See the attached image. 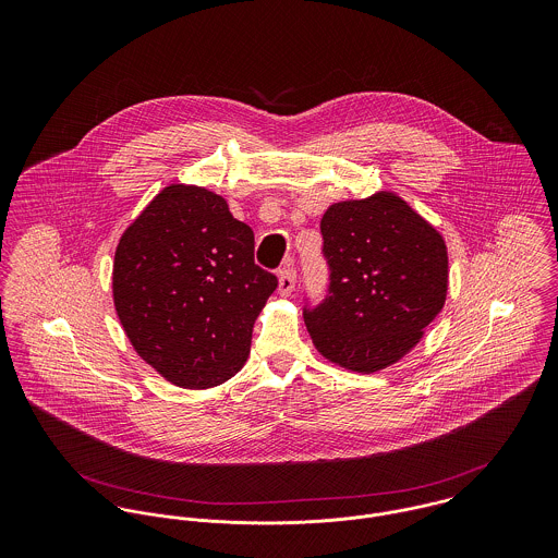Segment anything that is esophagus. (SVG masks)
Wrapping results in <instances>:
<instances>
[{
  "mask_svg": "<svg viewBox=\"0 0 558 558\" xmlns=\"http://www.w3.org/2000/svg\"><path fill=\"white\" fill-rule=\"evenodd\" d=\"M294 283H296V272H294L292 268L281 270V275H279V294H281V296L292 294Z\"/></svg>",
  "mask_w": 558,
  "mask_h": 558,
  "instance_id": "1",
  "label": "esophagus"
}]
</instances>
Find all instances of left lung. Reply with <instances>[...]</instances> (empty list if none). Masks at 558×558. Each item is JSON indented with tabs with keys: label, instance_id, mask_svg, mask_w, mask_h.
<instances>
[{
	"label": "left lung",
	"instance_id": "8db88e82",
	"mask_svg": "<svg viewBox=\"0 0 558 558\" xmlns=\"http://www.w3.org/2000/svg\"><path fill=\"white\" fill-rule=\"evenodd\" d=\"M319 230L330 292L305 312L319 354L356 374L401 361L440 314L449 290L442 234L396 191L326 208Z\"/></svg>",
	"mask_w": 558,
	"mask_h": 558
}]
</instances>
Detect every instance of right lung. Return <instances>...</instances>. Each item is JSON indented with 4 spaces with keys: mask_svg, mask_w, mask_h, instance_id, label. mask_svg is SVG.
Listing matches in <instances>:
<instances>
[{
    "mask_svg": "<svg viewBox=\"0 0 558 558\" xmlns=\"http://www.w3.org/2000/svg\"><path fill=\"white\" fill-rule=\"evenodd\" d=\"M253 230L228 199L171 182L118 240L111 288L135 352L182 389L236 376L277 277L253 262Z\"/></svg>",
    "mask_w": 558,
    "mask_h": 558,
    "instance_id": "obj_1",
    "label": "right lung"
}]
</instances>
